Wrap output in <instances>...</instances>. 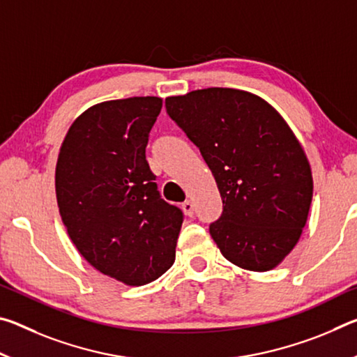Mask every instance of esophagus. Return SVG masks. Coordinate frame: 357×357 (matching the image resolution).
<instances>
[{
    "mask_svg": "<svg viewBox=\"0 0 357 357\" xmlns=\"http://www.w3.org/2000/svg\"><path fill=\"white\" fill-rule=\"evenodd\" d=\"M183 209H184V213L189 215V217H192L193 215V203L190 202V200H185L184 203H183Z\"/></svg>",
    "mask_w": 357,
    "mask_h": 357,
    "instance_id": "obj_1",
    "label": "esophagus"
}]
</instances>
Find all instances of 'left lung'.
I'll use <instances>...</instances> for the list:
<instances>
[{
  "instance_id": "8db88e82",
  "label": "left lung",
  "mask_w": 357,
  "mask_h": 357,
  "mask_svg": "<svg viewBox=\"0 0 357 357\" xmlns=\"http://www.w3.org/2000/svg\"><path fill=\"white\" fill-rule=\"evenodd\" d=\"M165 107L219 187L223 211L209 233L222 255L243 269L275 268L299 241L313 193L293 130L268 102L239 89H197Z\"/></svg>"
}]
</instances>
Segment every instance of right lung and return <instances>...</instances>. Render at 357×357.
<instances>
[{"mask_svg":"<svg viewBox=\"0 0 357 357\" xmlns=\"http://www.w3.org/2000/svg\"><path fill=\"white\" fill-rule=\"evenodd\" d=\"M160 108L153 96L88 108L58 155L56 200L69 238L93 268L130 287L172 268L184 220L160 197L146 160Z\"/></svg>","mask_w":357,"mask_h":357,"instance_id":"1","label":"right lung"}]
</instances>
